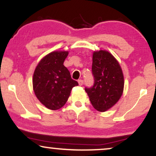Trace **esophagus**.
Returning <instances> with one entry per match:
<instances>
[{
    "instance_id": "1",
    "label": "esophagus",
    "mask_w": 156,
    "mask_h": 156,
    "mask_svg": "<svg viewBox=\"0 0 156 156\" xmlns=\"http://www.w3.org/2000/svg\"><path fill=\"white\" fill-rule=\"evenodd\" d=\"M78 84H79L80 86H82V85H83V80H81V79L78 80Z\"/></svg>"
}]
</instances>
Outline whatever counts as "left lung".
Returning a JSON list of instances; mask_svg holds the SVG:
<instances>
[{"label":"left lung","mask_w":156,"mask_h":156,"mask_svg":"<svg viewBox=\"0 0 156 156\" xmlns=\"http://www.w3.org/2000/svg\"><path fill=\"white\" fill-rule=\"evenodd\" d=\"M92 70L94 85L85 88V91L96 110L106 112L117 103L123 93L122 70L114 55L105 50L93 53Z\"/></svg>","instance_id":"1"}]
</instances>
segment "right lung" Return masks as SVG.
<instances>
[{"label": "right lung", "instance_id": "obj_1", "mask_svg": "<svg viewBox=\"0 0 156 156\" xmlns=\"http://www.w3.org/2000/svg\"><path fill=\"white\" fill-rule=\"evenodd\" d=\"M68 51H56L44 56L37 64L33 76L36 97L46 108L58 110L67 103L72 89L78 83L71 78L64 62Z\"/></svg>", "mask_w": 156, "mask_h": 156}]
</instances>
